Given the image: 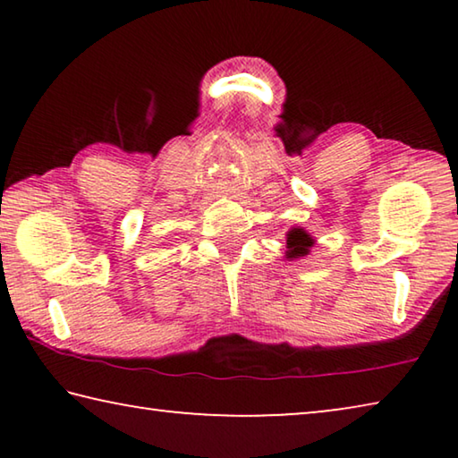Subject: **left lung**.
<instances>
[{"instance_id": "1", "label": "left lung", "mask_w": 458, "mask_h": 458, "mask_svg": "<svg viewBox=\"0 0 458 458\" xmlns=\"http://www.w3.org/2000/svg\"><path fill=\"white\" fill-rule=\"evenodd\" d=\"M313 244H315V240L307 230L291 228L289 232H286V248H289V250H286V259L293 260V259L307 257Z\"/></svg>"}]
</instances>
